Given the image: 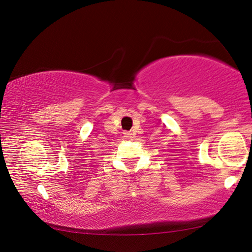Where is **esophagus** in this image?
Here are the masks:
<instances>
[{"label": "esophagus", "mask_w": 252, "mask_h": 252, "mask_svg": "<svg viewBox=\"0 0 252 252\" xmlns=\"http://www.w3.org/2000/svg\"><path fill=\"white\" fill-rule=\"evenodd\" d=\"M123 134H125V136H126V137H131L132 133H131L130 131H125V132H123Z\"/></svg>", "instance_id": "34e87169"}]
</instances>
